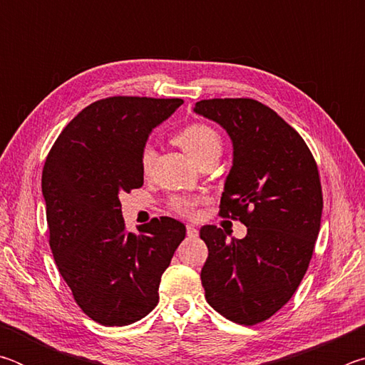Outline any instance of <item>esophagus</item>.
<instances>
[{
  "mask_svg": "<svg viewBox=\"0 0 365 365\" xmlns=\"http://www.w3.org/2000/svg\"><path fill=\"white\" fill-rule=\"evenodd\" d=\"M187 235L188 238H196L197 237V228L193 225H187Z\"/></svg>",
  "mask_w": 365,
  "mask_h": 365,
  "instance_id": "1",
  "label": "esophagus"
}]
</instances>
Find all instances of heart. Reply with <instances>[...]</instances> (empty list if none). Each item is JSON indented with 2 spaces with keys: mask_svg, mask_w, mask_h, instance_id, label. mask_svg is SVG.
<instances>
[{
  "mask_svg": "<svg viewBox=\"0 0 365 365\" xmlns=\"http://www.w3.org/2000/svg\"><path fill=\"white\" fill-rule=\"evenodd\" d=\"M174 141L196 163H201L202 159L211 156V154H220L222 151V138L219 132L205 122H191L188 125L182 127L180 130L174 133ZM153 154V148L148 145L141 151L140 160L143 172L150 170ZM197 202H200V197L196 196L177 195L169 200V207L175 214L188 217V215L195 214Z\"/></svg>",
  "mask_w": 365,
  "mask_h": 365,
  "instance_id": "b5f03b06",
  "label": "heart"
}]
</instances>
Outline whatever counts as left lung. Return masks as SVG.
Returning a JSON list of instances; mask_svg holds the SVG:
<instances>
[{
    "mask_svg": "<svg viewBox=\"0 0 365 365\" xmlns=\"http://www.w3.org/2000/svg\"><path fill=\"white\" fill-rule=\"evenodd\" d=\"M195 113L230 135L233 165L219 214L248 227L242 240L201 227L206 299L232 322L256 325L292 299L311 262L324 207L316 159L292 125L251 98L201 100Z\"/></svg>",
    "mask_w": 365,
    "mask_h": 365,
    "instance_id": "obj_1",
    "label": "left lung"
}]
</instances>
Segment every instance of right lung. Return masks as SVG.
<instances>
[{
	"label": "right lung",
	"instance_id": "right-lung-1",
	"mask_svg": "<svg viewBox=\"0 0 365 365\" xmlns=\"http://www.w3.org/2000/svg\"><path fill=\"white\" fill-rule=\"evenodd\" d=\"M180 98L109 96L80 110L59 133L41 174L49 246L78 307L123 327L159 301L160 275L187 228L172 217L127 232L119 195L143 185L141 151Z\"/></svg>",
	"mask_w": 365,
	"mask_h": 365
}]
</instances>
